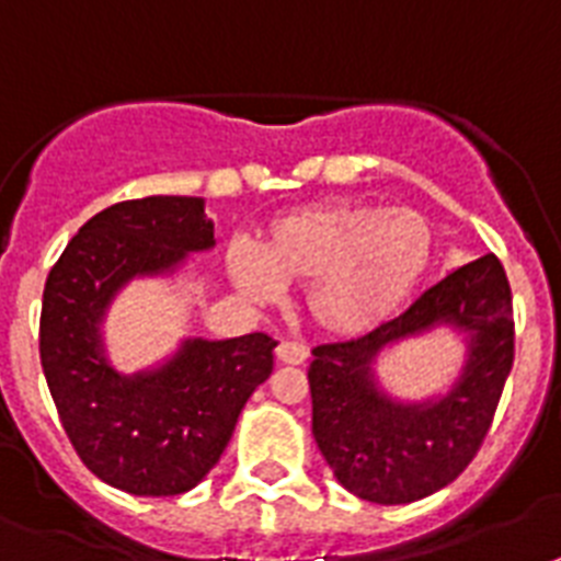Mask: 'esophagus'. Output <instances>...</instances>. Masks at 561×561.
I'll use <instances>...</instances> for the list:
<instances>
[{
	"mask_svg": "<svg viewBox=\"0 0 561 561\" xmlns=\"http://www.w3.org/2000/svg\"><path fill=\"white\" fill-rule=\"evenodd\" d=\"M276 359H279L282 366H302L305 359H308V352H305V345L279 343L276 345Z\"/></svg>",
	"mask_w": 561,
	"mask_h": 561,
	"instance_id": "esophagus-1",
	"label": "esophagus"
}]
</instances>
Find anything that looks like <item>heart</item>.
<instances>
[{"mask_svg": "<svg viewBox=\"0 0 561 561\" xmlns=\"http://www.w3.org/2000/svg\"><path fill=\"white\" fill-rule=\"evenodd\" d=\"M435 259V230L414 209L317 202L267 225L259 253L227 250V273L244 299L271 305L285 285L305 288V313L325 336L377 331L409 302Z\"/></svg>", "mask_w": 561, "mask_h": 561, "instance_id": "heart-1", "label": "heart"}]
</instances>
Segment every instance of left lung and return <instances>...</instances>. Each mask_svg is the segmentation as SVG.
Listing matches in <instances>:
<instances>
[{
	"label": "left lung",
	"instance_id": "8db88e82",
	"mask_svg": "<svg viewBox=\"0 0 561 561\" xmlns=\"http://www.w3.org/2000/svg\"><path fill=\"white\" fill-rule=\"evenodd\" d=\"M438 330H449L465 348L454 380L421 401L391 396L376 363L398 344ZM311 354V430L336 481L363 502L426 499L476 458L513 368L507 273L486 253L455 267L398 320Z\"/></svg>",
	"mask_w": 561,
	"mask_h": 561
}]
</instances>
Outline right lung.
<instances>
[{
  "label": "right lung",
  "mask_w": 561,
  "mask_h": 561,
  "mask_svg": "<svg viewBox=\"0 0 561 561\" xmlns=\"http://www.w3.org/2000/svg\"><path fill=\"white\" fill-rule=\"evenodd\" d=\"M195 195H149L89 218L43 290L39 359L62 430L100 481L131 495L193 490L230 444L241 409L273 371L267 334L184 336L138 371L108 359L103 322L135 279H172L216 248Z\"/></svg>",
  "instance_id": "right-lung-1"
}]
</instances>
